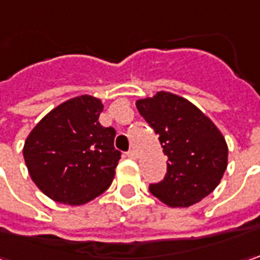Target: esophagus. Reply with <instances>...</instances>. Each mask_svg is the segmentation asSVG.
Returning a JSON list of instances; mask_svg holds the SVG:
<instances>
[{
    "mask_svg": "<svg viewBox=\"0 0 260 260\" xmlns=\"http://www.w3.org/2000/svg\"><path fill=\"white\" fill-rule=\"evenodd\" d=\"M126 155H128L129 158H137V157H138V152H137V150L132 148V150H129V151L126 152Z\"/></svg>",
    "mask_w": 260,
    "mask_h": 260,
    "instance_id": "34e87169",
    "label": "esophagus"
}]
</instances>
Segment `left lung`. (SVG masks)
<instances>
[{"mask_svg": "<svg viewBox=\"0 0 260 260\" xmlns=\"http://www.w3.org/2000/svg\"><path fill=\"white\" fill-rule=\"evenodd\" d=\"M167 155L163 180L150 192L169 207H189L218 186L227 169L229 148L218 128L183 97L158 91L137 102Z\"/></svg>", "mask_w": 260, "mask_h": 260, "instance_id": "left-lung-1", "label": "left lung"}]
</instances>
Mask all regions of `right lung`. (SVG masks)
I'll list each match as a JSON object with an SVG mask.
<instances>
[{
  "mask_svg": "<svg viewBox=\"0 0 260 260\" xmlns=\"http://www.w3.org/2000/svg\"><path fill=\"white\" fill-rule=\"evenodd\" d=\"M102 102L74 97L49 112L24 142L23 155L31 180L59 204L81 205L112 183L120 151L116 131L100 125Z\"/></svg>",
  "mask_w": 260,
  "mask_h": 260,
  "instance_id": "obj_1",
  "label": "right lung"
}]
</instances>
